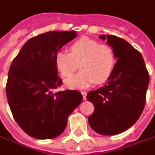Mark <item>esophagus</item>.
Returning <instances> with one entry per match:
<instances>
[{
  "mask_svg": "<svg viewBox=\"0 0 155 155\" xmlns=\"http://www.w3.org/2000/svg\"><path fill=\"white\" fill-rule=\"evenodd\" d=\"M81 93L82 94V96H83V99H84V100H86V99H87V92H86V91H81Z\"/></svg>",
  "mask_w": 155,
  "mask_h": 155,
  "instance_id": "34e87169",
  "label": "esophagus"
}]
</instances>
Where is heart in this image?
<instances>
[{
    "mask_svg": "<svg viewBox=\"0 0 155 155\" xmlns=\"http://www.w3.org/2000/svg\"><path fill=\"white\" fill-rule=\"evenodd\" d=\"M69 51H59L54 57L55 67L63 78L71 76L80 64L81 71L66 81L68 87L85 88L95 82L103 83L110 77L116 64L111 46L82 38L73 43Z\"/></svg>",
    "mask_w": 155,
    "mask_h": 155,
    "instance_id": "heart-1",
    "label": "heart"
}]
</instances>
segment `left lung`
<instances>
[{
  "instance_id": "1",
  "label": "left lung",
  "mask_w": 155,
  "mask_h": 155,
  "mask_svg": "<svg viewBox=\"0 0 155 155\" xmlns=\"http://www.w3.org/2000/svg\"><path fill=\"white\" fill-rule=\"evenodd\" d=\"M100 38L107 40L117 60L104 86L87 95L95 107L88 123L99 134L116 135L140 118L146 104L149 74L141 53L128 42L112 35Z\"/></svg>"
}]
</instances>
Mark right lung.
Listing matches in <instances>:
<instances>
[{
    "label": "right lung",
    "instance_id": "add662e5",
    "mask_svg": "<svg viewBox=\"0 0 155 155\" xmlns=\"http://www.w3.org/2000/svg\"><path fill=\"white\" fill-rule=\"evenodd\" d=\"M76 38V32L49 31L29 39L13 59L8 74L6 95L15 122L38 140L59 136L68 118L82 102L76 90L54 92L62 85L54 57Z\"/></svg>",
    "mask_w": 155,
    "mask_h": 155
}]
</instances>
